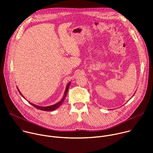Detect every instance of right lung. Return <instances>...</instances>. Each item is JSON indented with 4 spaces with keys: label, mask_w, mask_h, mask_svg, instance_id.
I'll list each match as a JSON object with an SVG mask.
<instances>
[{
    "label": "right lung",
    "mask_w": 153,
    "mask_h": 153,
    "mask_svg": "<svg viewBox=\"0 0 153 153\" xmlns=\"http://www.w3.org/2000/svg\"><path fill=\"white\" fill-rule=\"evenodd\" d=\"M70 83H69L68 84V85L67 86V88H66V90H65V94H64V96H63V97L62 99V100L61 101H60L59 102H58L57 103L55 104V105H51V106H46V107H44V106H37V105H36L34 104H33L31 103V102H28L31 105H32L34 107H35L36 108H37L39 109V110H42V111H53L54 110H56V108H57L58 107H59L62 103L63 102H64L65 99V97H66V96L67 94V92H68V88H69V86H70ZM19 93L20 94V95L22 96L24 98H25L23 95L21 94V93L20 92V91L19 90V89H17Z\"/></svg>",
    "instance_id": "add662e5"
}]
</instances>
